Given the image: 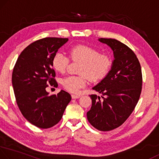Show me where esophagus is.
<instances>
[{
    "label": "esophagus",
    "instance_id": "esophagus-1",
    "mask_svg": "<svg viewBox=\"0 0 159 159\" xmlns=\"http://www.w3.org/2000/svg\"><path fill=\"white\" fill-rule=\"evenodd\" d=\"M80 97V95H75V94H72V99H78Z\"/></svg>",
    "mask_w": 159,
    "mask_h": 159
}]
</instances>
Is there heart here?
<instances>
[{"label":"heart","instance_id":"heart-1","mask_svg":"<svg viewBox=\"0 0 159 159\" xmlns=\"http://www.w3.org/2000/svg\"><path fill=\"white\" fill-rule=\"evenodd\" d=\"M70 56L73 60L81 62L77 76L71 75L62 80V84L66 90L77 93L87 84L88 76L92 81L101 80L109 72L111 60L108 56L99 54L96 49L86 45H78L70 48ZM69 63V58L64 53H55L52 60V65L55 71L60 73L65 72Z\"/></svg>","mask_w":159,"mask_h":159}]
</instances>
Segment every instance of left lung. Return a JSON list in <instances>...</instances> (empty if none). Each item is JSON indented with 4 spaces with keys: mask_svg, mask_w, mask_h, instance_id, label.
I'll return each instance as SVG.
<instances>
[{
    "mask_svg": "<svg viewBox=\"0 0 159 159\" xmlns=\"http://www.w3.org/2000/svg\"><path fill=\"white\" fill-rule=\"evenodd\" d=\"M113 51L114 60L111 70L92 89L102 94L89 95L92 107L87 119L99 131H107L119 127L125 121L140 97L142 74L137 57L128 46L111 38H99Z\"/></svg>",
    "mask_w": 159,
    "mask_h": 159,
    "instance_id": "obj_1",
    "label": "left lung"
}]
</instances>
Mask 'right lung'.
<instances>
[{
	"mask_svg": "<svg viewBox=\"0 0 159 159\" xmlns=\"http://www.w3.org/2000/svg\"><path fill=\"white\" fill-rule=\"evenodd\" d=\"M68 38H45L23 50L13 68L12 84L17 104L23 116L40 129H48L62 119L71 101L68 92L61 90L49 95L48 84L57 87L52 60Z\"/></svg>",
	"mask_w": 159,
	"mask_h": 159,
	"instance_id": "right-lung-1",
	"label": "right lung"
}]
</instances>
